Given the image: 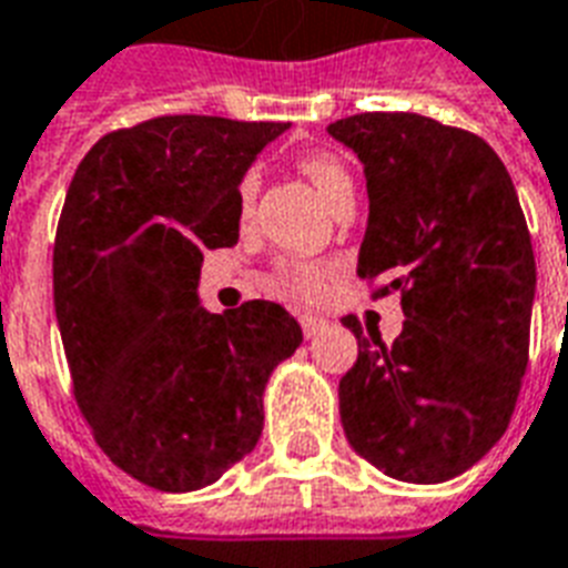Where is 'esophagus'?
<instances>
[{"label": "esophagus", "instance_id": "1", "mask_svg": "<svg viewBox=\"0 0 568 568\" xmlns=\"http://www.w3.org/2000/svg\"><path fill=\"white\" fill-rule=\"evenodd\" d=\"M324 327V318H318V315H301V331L306 339H313V336H318V331Z\"/></svg>", "mask_w": 568, "mask_h": 568}]
</instances>
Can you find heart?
Listing matches in <instances>:
<instances>
[{
	"instance_id": "b5f03b06",
	"label": "heart",
	"mask_w": 568,
	"mask_h": 568,
	"mask_svg": "<svg viewBox=\"0 0 568 568\" xmlns=\"http://www.w3.org/2000/svg\"><path fill=\"white\" fill-rule=\"evenodd\" d=\"M297 169H301L306 179L313 181V187L318 190V196H322L331 207L336 205L342 196L354 193L352 172L342 163V158H336L331 151H303L301 158H297ZM255 190H258V172H255V169H246L244 179L237 184V199H241V207H244V211L253 205ZM274 280L280 288H285V292L292 294H301V297H315V294H322L324 288L322 267H280Z\"/></svg>"
}]
</instances>
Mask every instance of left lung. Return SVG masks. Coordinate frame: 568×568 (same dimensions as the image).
Segmentation results:
<instances>
[{"label": "left lung", "mask_w": 568, "mask_h": 568, "mask_svg": "<svg viewBox=\"0 0 568 568\" xmlns=\"http://www.w3.org/2000/svg\"><path fill=\"white\" fill-rule=\"evenodd\" d=\"M361 158L369 223L357 274L402 292L393 345L361 322L339 381L345 438L402 483H444L474 467L509 426L530 354L536 262L504 160L476 133L417 112L333 121Z\"/></svg>", "instance_id": "8db88e82"}]
</instances>
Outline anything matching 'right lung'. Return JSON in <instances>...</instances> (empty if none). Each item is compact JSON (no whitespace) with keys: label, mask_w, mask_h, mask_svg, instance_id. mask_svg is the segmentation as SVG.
<instances>
[{"label":"right lung","mask_w":568,"mask_h":568,"mask_svg":"<svg viewBox=\"0 0 568 568\" xmlns=\"http://www.w3.org/2000/svg\"><path fill=\"white\" fill-rule=\"evenodd\" d=\"M283 121L158 115L112 130L73 172L53 301L98 447L158 491H196L262 438V393L301 345L274 301L211 315L202 253L237 244V184Z\"/></svg>","instance_id":"obj_1"}]
</instances>
